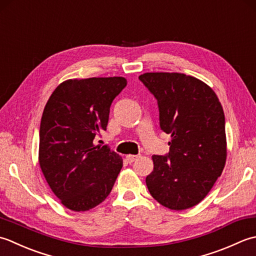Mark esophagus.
Returning <instances> with one entry per match:
<instances>
[{
	"label": "esophagus",
	"mask_w": 256,
	"mask_h": 256,
	"mask_svg": "<svg viewBox=\"0 0 256 256\" xmlns=\"http://www.w3.org/2000/svg\"><path fill=\"white\" fill-rule=\"evenodd\" d=\"M126 158H127V161L129 164H132L134 161H136L138 158H140V156L139 154H128V156H126Z\"/></svg>",
	"instance_id": "34e87169"
}]
</instances>
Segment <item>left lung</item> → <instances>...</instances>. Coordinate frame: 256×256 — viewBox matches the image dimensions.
Wrapping results in <instances>:
<instances>
[{
	"instance_id": "1",
	"label": "left lung",
	"mask_w": 256,
	"mask_h": 256,
	"mask_svg": "<svg viewBox=\"0 0 256 256\" xmlns=\"http://www.w3.org/2000/svg\"><path fill=\"white\" fill-rule=\"evenodd\" d=\"M139 80L157 99L160 128L171 134L169 152L154 154L146 178L150 194L171 210L204 199L226 160V118L210 87L180 72H146Z\"/></svg>"
}]
</instances>
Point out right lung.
<instances>
[{
  "instance_id": "right-lung-1",
  "label": "right lung",
  "mask_w": 256,
  "mask_h": 256,
  "mask_svg": "<svg viewBox=\"0 0 256 256\" xmlns=\"http://www.w3.org/2000/svg\"><path fill=\"white\" fill-rule=\"evenodd\" d=\"M126 86L124 77L70 80L57 86L44 108L40 166L52 191L72 211L105 200L122 168L120 156L94 140L106 130L112 102Z\"/></svg>"
}]
</instances>
